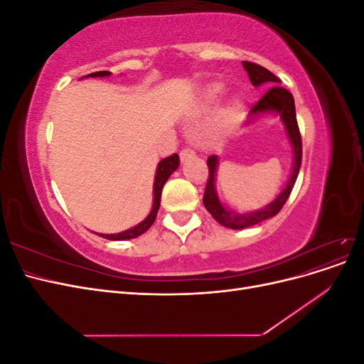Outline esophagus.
<instances>
[{
    "label": "esophagus",
    "mask_w": 364,
    "mask_h": 364,
    "mask_svg": "<svg viewBox=\"0 0 364 364\" xmlns=\"http://www.w3.org/2000/svg\"><path fill=\"white\" fill-rule=\"evenodd\" d=\"M179 156H181V159H182V161H186L188 158L194 156V150H191L190 147H185V149H182V150H181Z\"/></svg>",
    "instance_id": "1"
}]
</instances>
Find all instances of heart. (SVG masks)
Returning <instances> with one entry per match:
<instances>
[{"label":"heart","mask_w":364,"mask_h":364,"mask_svg":"<svg viewBox=\"0 0 364 364\" xmlns=\"http://www.w3.org/2000/svg\"><path fill=\"white\" fill-rule=\"evenodd\" d=\"M209 98H217L218 94H220V87L218 86H213L211 90H209Z\"/></svg>","instance_id":"heart-1"}]
</instances>
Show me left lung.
Segmentation results:
<instances>
[{"label":"left lung","mask_w":364,"mask_h":364,"mask_svg":"<svg viewBox=\"0 0 364 364\" xmlns=\"http://www.w3.org/2000/svg\"><path fill=\"white\" fill-rule=\"evenodd\" d=\"M243 67L249 74V79L253 86H259L266 83L267 86L273 84V87H269L267 92L264 94L259 100L252 106L249 111V119L247 123H250V118L258 117L264 112H278L281 115V119L285 124V130H287L289 139L291 142L293 153H294V162H293V171L290 179L285 185V188L281 191V194L274 199L270 205L266 208L259 209V211L250 213V214H235L230 213L228 209L220 203L218 197L215 194L214 188V178H215V170H217V156L211 155L208 158V182L205 186V193H203V205L208 209V213L211 214L220 225H223L230 229H245L253 225H258L262 220H267L273 215H277L282 206L287 202L290 197V193L294 186V182L297 179V174H299L301 170V164H302V138H301V132L299 126H297V119H296V109H294V98L290 91L285 90V87L277 85L281 80L273 73H270L267 68L261 67L258 63L253 62H243Z\"/></svg>","instance_id":"left-lung-1"}]
</instances>
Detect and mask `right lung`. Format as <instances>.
Returning <instances> with one entry per match:
<instances>
[{
    "label": "right lung",
    "mask_w": 364,
    "mask_h": 364,
    "mask_svg": "<svg viewBox=\"0 0 364 364\" xmlns=\"http://www.w3.org/2000/svg\"><path fill=\"white\" fill-rule=\"evenodd\" d=\"M111 73L109 71H97L90 74L91 77H106ZM179 167V156L173 153L171 156L164 158L159 164H158V168H156V176H155V188H153V208L150 214L147 215V218L144 222H141L139 225H136L135 228H130L124 232H119V234H98L103 238L107 240H112V241H119V240H130V238H136L141 234H144L146 230L153 225V222L156 220L158 215V209L161 205V194H162V188H164V183L167 182V179L170 178V174Z\"/></svg>",
    "instance_id": "obj_1"
}]
</instances>
